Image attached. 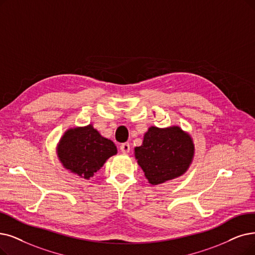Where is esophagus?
Returning <instances> with one entry per match:
<instances>
[{"label": "esophagus", "mask_w": 255, "mask_h": 255, "mask_svg": "<svg viewBox=\"0 0 255 255\" xmlns=\"http://www.w3.org/2000/svg\"><path fill=\"white\" fill-rule=\"evenodd\" d=\"M130 147H129V143H128V142H126V143H122L120 145V150L124 152V154H128V152L129 151Z\"/></svg>", "instance_id": "obj_1"}]
</instances>
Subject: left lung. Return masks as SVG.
<instances>
[{"instance_id":"1","label":"left lung","mask_w":255,"mask_h":255,"mask_svg":"<svg viewBox=\"0 0 255 255\" xmlns=\"http://www.w3.org/2000/svg\"><path fill=\"white\" fill-rule=\"evenodd\" d=\"M195 144L186 131L174 126L150 127L141 146L135 147V158L151 185H158L185 174L190 166Z\"/></svg>"}]
</instances>
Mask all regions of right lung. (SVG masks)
<instances>
[{
  "label": "right lung",
  "mask_w": 255,
  "mask_h": 255,
  "mask_svg": "<svg viewBox=\"0 0 255 255\" xmlns=\"http://www.w3.org/2000/svg\"><path fill=\"white\" fill-rule=\"evenodd\" d=\"M57 157L69 171L89 180L105 162L117 154L113 141L99 134L92 125L69 128L56 147Z\"/></svg>",
  "instance_id": "right-lung-1"
}]
</instances>
